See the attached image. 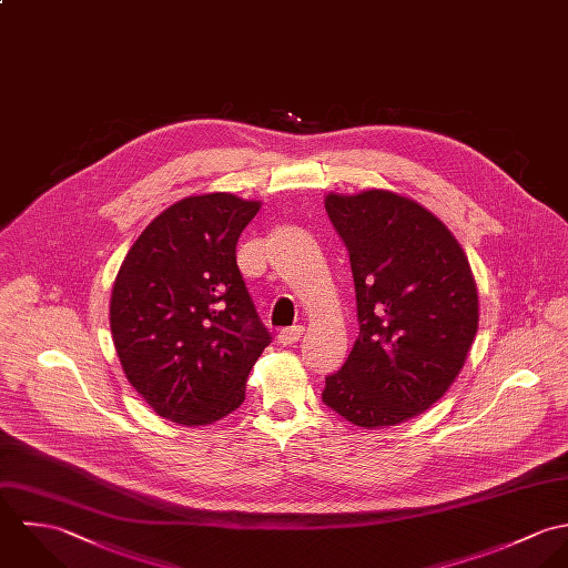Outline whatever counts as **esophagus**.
<instances>
[{
    "instance_id": "esophagus-1",
    "label": "esophagus",
    "mask_w": 568,
    "mask_h": 568,
    "mask_svg": "<svg viewBox=\"0 0 568 568\" xmlns=\"http://www.w3.org/2000/svg\"><path fill=\"white\" fill-rule=\"evenodd\" d=\"M303 332H305L303 325H294V327H290V329H283V332L278 334V342H281V344H294V342H298L303 338Z\"/></svg>"
}]
</instances>
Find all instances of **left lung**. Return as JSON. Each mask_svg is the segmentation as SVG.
Wrapping results in <instances>:
<instances>
[{
  "label": "left lung",
  "mask_w": 568,
  "mask_h": 568,
  "mask_svg": "<svg viewBox=\"0 0 568 568\" xmlns=\"http://www.w3.org/2000/svg\"><path fill=\"white\" fill-rule=\"evenodd\" d=\"M348 252L359 336L323 402L359 428L395 426L450 388L478 329L476 283L453 232L388 193L327 195Z\"/></svg>",
  "instance_id": "left-lung-1"
}]
</instances>
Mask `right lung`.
<instances>
[{
    "label": "right lung",
    "instance_id": "right-lung-1",
    "mask_svg": "<svg viewBox=\"0 0 568 568\" xmlns=\"http://www.w3.org/2000/svg\"><path fill=\"white\" fill-rule=\"evenodd\" d=\"M258 202L186 197L135 239L115 276L110 325L122 371L164 419L206 426L245 399L272 342L236 265Z\"/></svg>",
    "mask_w": 568,
    "mask_h": 568
}]
</instances>
